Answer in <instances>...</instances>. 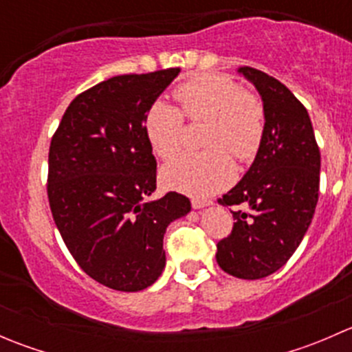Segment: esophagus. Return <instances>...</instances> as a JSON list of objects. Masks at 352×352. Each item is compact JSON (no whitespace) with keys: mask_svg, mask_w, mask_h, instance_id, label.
I'll use <instances>...</instances> for the list:
<instances>
[{"mask_svg":"<svg viewBox=\"0 0 352 352\" xmlns=\"http://www.w3.org/2000/svg\"><path fill=\"white\" fill-rule=\"evenodd\" d=\"M212 201L211 199H192V208L194 209H202L206 206H211Z\"/></svg>","mask_w":352,"mask_h":352,"instance_id":"1","label":"esophagus"}]
</instances>
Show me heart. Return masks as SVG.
I'll return each mask as SVG.
<instances>
[{"label": "heart", "mask_w": 352, "mask_h": 352, "mask_svg": "<svg viewBox=\"0 0 352 352\" xmlns=\"http://www.w3.org/2000/svg\"><path fill=\"white\" fill-rule=\"evenodd\" d=\"M180 110L155 102L144 113L143 129L156 156L168 160L182 146L184 117L190 122L208 120L202 144L208 150L180 155L162 170L170 189L209 196L225 189L235 179L236 162L248 163L262 146L265 109L261 98L243 90L235 80L221 74H201L173 90Z\"/></svg>", "instance_id": "heart-1"}]
</instances>
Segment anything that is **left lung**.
Returning a JSON list of instances; mask_svg holds the SVG:
<instances>
[{"mask_svg":"<svg viewBox=\"0 0 352 352\" xmlns=\"http://www.w3.org/2000/svg\"><path fill=\"white\" fill-rule=\"evenodd\" d=\"M240 73L255 85L265 109L262 146L243 179L218 199L232 211L233 228L219 240V267L240 279H261L289 261L318 201L320 150L305 105L276 78L255 67Z\"/></svg>","mask_w":352,"mask_h":352,"instance_id":"obj_1","label":"left lung"}]
</instances>
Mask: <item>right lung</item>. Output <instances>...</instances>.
Listing matches in <instances>:
<instances>
[{
	"mask_svg": "<svg viewBox=\"0 0 352 352\" xmlns=\"http://www.w3.org/2000/svg\"><path fill=\"white\" fill-rule=\"evenodd\" d=\"M179 67L120 74L78 95L49 148L52 218L76 264L116 291L151 286L165 267L163 235L190 211L189 197L156 189L144 113Z\"/></svg>",
	"mask_w": 352,
	"mask_h": 352,
	"instance_id": "1",
	"label": "right lung"
}]
</instances>
